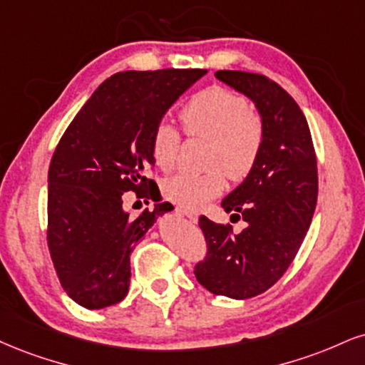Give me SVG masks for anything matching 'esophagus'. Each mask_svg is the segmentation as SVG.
Segmentation results:
<instances>
[{"mask_svg":"<svg viewBox=\"0 0 365 365\" xmlns=\"http://www.w3.org/2000/svg\"><path fill=\"white\" fill-rule=\"evenodd\" d=\"M178 212H182L183 216H187L190 221L197 222V217H199V214H197V210L194 209H187V207H178Z\"/></svg>","mask_w":365,"mask_h":365,"instance_id":"obj_1","label":"esophagus"}]
</instances>
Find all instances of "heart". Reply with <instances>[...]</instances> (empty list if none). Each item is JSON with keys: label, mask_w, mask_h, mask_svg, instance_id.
Listing matches in <instances>:
<instances>
[{"label": "heart", "mask_w": 365, "mask_h": 365, "mask_svg": "<svg viewBox=\"0 0 365 365\" xmlns=\"http://www.w3.org/2000/svg\"><path fill=\"white\" fill-rule=\"evenodd\" d=\"M180 120L190 138L209 143L204 173L173 175L163 183L170 200L183 207H199L225 190L226 177L232 182L247 178L260 156L263 122L235 91L210 86L192 96L180 110ZM180 134L173 125L160 124L151 140L156 166L168 171L177 163Z\"/></svg>", "instance_id": "b5f03b06"}]
</instances>
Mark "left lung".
Instances as JSON below:
<instances>
[{
  "label": "left lung",
  "mask_w": 365,
  "mask_h": 365,
  "mask_svg": "<svg viewBox=\"0 0 365 365\" xmlns=\"http://www.w3.org/2000/svg\"><path fill=\"white\" fill-rule=\"evenodd\" d=\"M216 78L255 103L263 144L248 177L221 202L247 226L232 232L231 225L202 216L207 255L194 274L209 292L250 299L277 282L299 252L316 209L318 168L304 113L284 88L255 73L217 71Z\"/></svg>",
  "instance_id": "8db88e82"
}]
</instances>
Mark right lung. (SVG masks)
Here are the masks:
<instances>
[{
	"label": "right lung",
	"instance_id": "obj_1",
	"mask_svg": "<svg viewBox=\"0 0 365 365\" xmlns=\"http://www.w3.org/2000/svg\"><path fill=\"white\" fill-rule=\"evenodd\" d=\"M205 69L124 71L105 80L57 144L49 166L47 245L61 285L86 309L129 292L130 253L171 204L138 217L122 207L125 192L156 199L146 177L151 140L166 110Z\"/></svg>",
	"mask_w": 365,
	"mask_h": 365
}]
</instances>
